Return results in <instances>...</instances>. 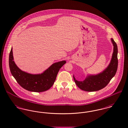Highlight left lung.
Returning <instances> with one entry per match:
<instances>
[{
    "label": "left lung",
    "instance_id": "obj_1",
    "mask_svg": "<svg viewBox=\"0 0 128 128\" xmlns=\"http://www.w3.org/2000/svg\"><path fill=\"white\" fill-rule=\"evenodd\" d=\"M111 40L114 46L112 58L108 66L102 72L95 75H88L83 81L76 80L73 76L75 84L82 90L90 92L99 90L106 86L115 76L118 67V48L114 39L111 38Z\"/></svg>",
    "mask_w": 128,
    "mask_h": 128
}]
</instances>
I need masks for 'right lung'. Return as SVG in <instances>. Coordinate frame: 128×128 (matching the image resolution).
Masks as SVG:
<instances>
[{"label":"right lung","instance_id":"add662e5","mask_svg":"<svg viewBox=\"0 0 128 128\" xmlns=\"http://www.w3.org/2000/svg\"><path fill=\"white\" fill-rule=\"evenodd\" d=\"M12 48L9 54V64L12 75L23 88L33 92H40L49 90L54 84L60 69L66 60L55 62L40 74H31L20 70L14 61Z\"/></svg>","mask_w":128,"mask_h":128}]
</instances>
